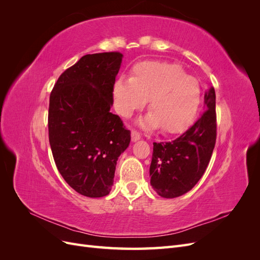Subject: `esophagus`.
<instances>
[{"label": "esophagus", "instance_id": "1", "mask_svg": "<svg viewBox=\"0 0 260 260\" xmlns=\"http://www.w3.org/2000/svg\"><path fill=\"white\" fill-rule=\"evenodd\" d=\"M140 139H141L140 133L138 131H136V130H132L131 131V140H132V142H137V141H139Z\"/></svg>", "mask_w": 260, "mask_h": 260}]
</instances>
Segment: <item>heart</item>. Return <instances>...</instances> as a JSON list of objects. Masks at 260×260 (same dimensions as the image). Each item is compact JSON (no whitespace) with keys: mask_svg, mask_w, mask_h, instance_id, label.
<instances>
[{"mask_svg":"<svg viewBox=\"0 0 260 260\" xmlns=\"http://www.w3.org/2000/svg\"><path fill=\"white\" fill-rule=\"evenodd\" d=\"M113 95L118 114L130 118L144 108L149 99V112L138 121L141 128L176 133L190 123L201 103L198 80L185 76L177 64L142 61L132 69V77H119Z\"/></svg>","mask_w":260,"mask_h":260,"instance_id":"heart-1","label":"heart"}]
</instances>
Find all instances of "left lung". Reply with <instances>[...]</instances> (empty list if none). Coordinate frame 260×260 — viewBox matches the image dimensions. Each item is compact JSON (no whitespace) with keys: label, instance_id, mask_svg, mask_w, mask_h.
<instances>
[{"label":"left lung","instance_id":"8db88e82","mask_svg":"<svg viewBox=\"0 0 260 260\" xmlns=\"http://www.w3.org/2000/svg\"><path fill=\"white\" fill-rule=\"evenodd\" d=\"M204 112L191 128L170 142L153 143L149 177L155 192L165 199L187 193L205 172L216 143V94L204 96Z\"/></svg>","mask_w":260,"mask_h":260}]
</instances>
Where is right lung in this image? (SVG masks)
<instances>
[{"label": "right lung", "instance_id": "obj_1", "mask_svg": "<svg viewBox=\"0 0 260 260\" xmlns=\"http://www.w3.org/2000/svg\"><path fill=\"white\" fill-rule=\"evenodd\" d=\"M123 55L88 54L66 69L50 96L49 140L56 167L76 192L103 198L114 183L130 131L111 113L115 78Z\"/></svg>", "mask_w": 260, "mask_h": 260}]
</instances>
